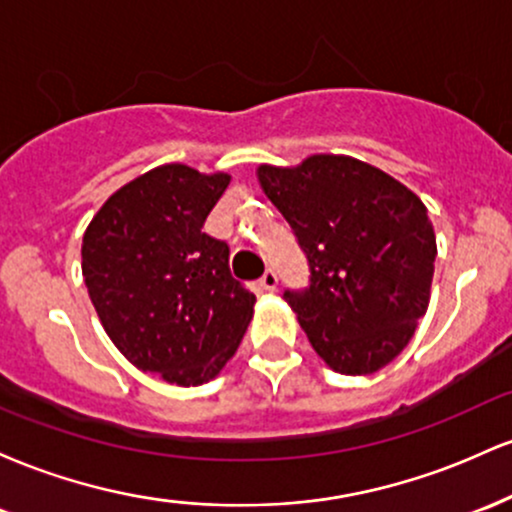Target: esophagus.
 <instances>
[{
    "instance_id": "34e87169",
    "label": "esophagus",
    "mask_w": 512,
    "mask_h": 512,
    "mask_svg": "<svg viewBox=\"0 0 512 512\" xmlns=\"http://www.w3.org/2000/svg\"><path fill=\"white\" fill-rule=\"evenodd\" d=\"M276 284H279V276H276L274 269H267V272L260 276V281H257V286H260L262 291H274Z\"/></svg>"
}]
</instances>
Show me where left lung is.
<instances>
[{"label":"left lung","mask_w":512,"mask_h":512,"mask_svg":"<svg viewBox=\"0 0 512 512\" xmlns=\"http://www.w3.org/2000/svg\"><path fill=\"white\" fill-rule=\"evenodd\" d=\"M257 178L308 257L310 284L284 298L317 356L344 375L387 366L431 298L438 250L424 202L351 156L260 166Z\"/></svg>","instance_id":"8db88e82"}]
</instances>
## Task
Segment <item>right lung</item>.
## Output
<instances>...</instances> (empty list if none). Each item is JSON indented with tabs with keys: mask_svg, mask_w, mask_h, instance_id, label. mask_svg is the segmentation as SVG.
I'll return each instance as SVG.
<instances>
[{
	"mask_svg": "<svg viewBox=\"0 0 512 512\" xmlns=\"http://www.w3.org/2000/svg\"><path fill=\"white\" fill-rule=\"evenodd\" d=\"M231 175L168 163L115 192L88 223L81 272L103 330L166 383L216 378L248 330L255 296L228 245L202 231Z\"/></svg>",
	"mask_w": 512,
	"mask_h": 512,
	"instance_id": "add662e5",
	"label": "right lung"
}]
</instances>
